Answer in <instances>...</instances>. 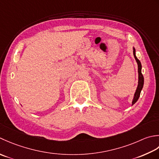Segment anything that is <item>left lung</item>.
<instances>
[{"mask_svg": "<svg viewBox=\"0 0 159 159\" xmlns=\"http://www.w3.org/2000/svg\"><path fill=\"white\" fill-rule=\"evenodd\" d=\"M136 51L135 48L133 47V54H134V57L135 58L136 61H137V64H138V73H139V82H138V86L137 90H136V92L134 95V98L132 99V105H134V103L137 102V100L139 99V97H140V94L142 89L143 87V84H144V78L143 76L142 75L141 73V69H142V66L141 64V61L138 60V58L136 56Z\"/></svg>", "mask_w": 159, "mask_h": 159, "instance_id": "obj_1", "label": "left lung"}]
</instances>
